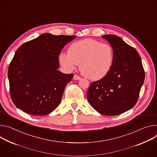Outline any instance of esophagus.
I'll return each mask as SVG.
<instances>
[{
  "mask_svg": "<svg viewBox=\"0 0 157 157\" xmlns=\"http://www.w3.org/2000/svg\"><path fill=\"white\" fill-rule=\"evenodd\" d=\"M73 79H75V80H79L81 79V77L77 75H74V77H73Z\"/></svg>",
  "mask_w": 157,
  "mask_h": 157,
  "instance_id": "1",
  "label": "esophagus"
}]
</instances>
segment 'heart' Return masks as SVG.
I'll list each match as a JSON object with an SVG mask.
<instances>
[{
  "label": "heart",
  "mask_w": 157,
  "mask_h": 157,
  "mask_svg": "<svg viewBox=\"0 0 157 157\" xmlns=\"http://www.w3.org/2000/svg\"><path fill=\"white\" fill-rule=\"evenodd\" d=\"M61 64L73 69L78 63L81 73L93 81L104 78L109 71L114 60V50L108 43L86 39L74 42L59 57Z\"/></svg>",
  "instance_id": "b5f03b06"
}]
</instances>
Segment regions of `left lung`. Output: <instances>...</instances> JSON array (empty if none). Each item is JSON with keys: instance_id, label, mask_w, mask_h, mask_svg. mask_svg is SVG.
Here are the masks:
<instances>
[{"instance_id": "1", "label": "left lung", "mask_w": 157, "mask_h": 157, "mask_svg": "<svg viewBox=\"0 0 157 157\" xmlns=\"http://www.w3.org/2000/svg\"><path fill=\"white\" fill-rule=\"evenodd\" d=\"M102 37L113 48V63L104 78L91 83L86 96L98 113L115 116L132 109L136 103L145 80V71L134 48L116 35Z\"/></svg>"}]
</instances>
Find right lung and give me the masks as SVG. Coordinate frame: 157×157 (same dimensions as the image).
<instances>
[{
	"label": "right lung",
	"instance_id": "right-lung-1",
	"mask_svg": "<svg viewBox=\"0 0 157 157\" xmlns=\"http://www.w3.org/2000/svg\"><path fill=\"white\" fill-rule=\"evenodd\" d=\"M75 36L43 34L16 51L8 69L10 95L15 106L34 116H45L61 102L74 76L58 70V55Z\"/></svg>",
	"mask_w": 157,
	"mask_h": 157
}]
</instances>
